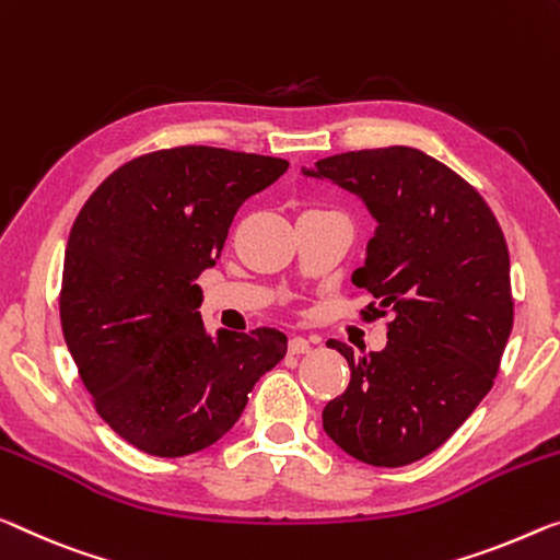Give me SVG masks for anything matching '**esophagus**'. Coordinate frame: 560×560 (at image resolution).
Masks as SVG:
<instances>
[{
	"instance_id": "obj_1",
	"label": "esophagus",
	"mask_w": 560,
	"mask_h": 560,
	"mask_svg": "<svg viewBox=\"0 0 560 560\" xmlns=\"http://www.w3.org/2000/svg\"><path fill=\"white\" fill-rule=\"evenodd\" d=\"M288 350H290V355H303V352H310V340H305V338H290Z\"/></svg>"
}]
</instances>
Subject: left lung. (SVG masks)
I'll return each mask as SVG.
<instances>
[{
  "label": "left lung",
  "mask_w": 560,
  "mask_h": 560,
  "mask_svg": "<svg viewBox=\"0 0 560 560\" xmlns=\"http://www.w3.org/2000/svg\"><path fill=\"white\" fill-rule=\"evenodd\" d=\"M303 175L358 195L377 222L352 285L390 313L388 346L355 355L323 428L352 458L400 468L448 441L493 388L513 328L511 257L476 187L416 148L342 152Z\"/></svg>",
  "instance_id": "1"
}]
</instances>
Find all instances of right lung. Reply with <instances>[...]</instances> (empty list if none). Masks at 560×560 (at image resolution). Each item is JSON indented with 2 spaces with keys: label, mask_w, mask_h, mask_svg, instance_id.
<instances>
[{
  "label": "right lung",
  "mask_w": 560,
  "mask_h": 560,
  "mask_svg": "<svg viewBox=\"0 0 560 560\" xmlns=\"http://www.w3.org/2000/svg\"><path fill=\"white\" fill-rule=\"evenodd\" d=\"M288 162L220 148H172L127 162L90 195L65 253L59 317L94 408L158 458L218 443L247 395L285 358L275 328L205 330L195 285L232 218Z\"/></svg>",
  "instance_id": "right-lung-1"
}]
</instances>
